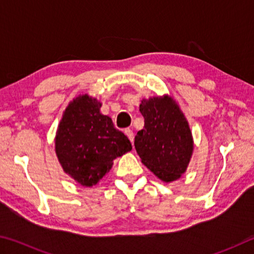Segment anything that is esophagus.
I'll list each match as a JSON object with an SVG mask.
<instances>
[{
    "label": "esophagus",
    "mask_w": 254,
    "mask_h": 254,
    "mask_svg": "<svg viewBox=\"0 0 254 254\" xmlns=\"http://www.w3.org/2000/svg\"><path fill=\"white\" fill-rule=\"evenodd\" d=\"M124 133H126V134L127 135L128 139H130V141H131V142L133 143V140H134V135H133V132H132V130H130V128H127V130L124 131Z\"/></svg>",
    "instance_id": "esophagus-1"
}]
</instances>
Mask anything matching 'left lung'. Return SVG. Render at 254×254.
<instances>
[{
    "mask_svg": "<svg viewBox=\"0 0 254 254\" xmlns=\"http://www.w3.org/2000/svg\"><path fill=\"white\" fill-rule=\"evenodd\" d=\"M140 112L144 127L136 133L134 147L143 165L165 183L186 173L194 140L186 117L169 95L142 98Z\"/></svg>",
    "mask_w": 254,
    "mask_h": 254,
    "instance_id": "1",
    "label": "left lung"
}]
</instances>
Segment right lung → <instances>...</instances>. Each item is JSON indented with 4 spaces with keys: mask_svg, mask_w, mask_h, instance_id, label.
<instances>
[{
    "mask_svg": "<svg viewBox=\"0 0 254 254\" xmlns=\"http://www.w3.org/2000/svg\"><path fill=\"white\" fill-rule=\"evenodd\" d=\"M102 103L88 94L72 100L58 124L55 151L65 173L84 187H93L111 170L114 159L131 151L127 136L101 113Z\"/></svg>",
    "mask_w": 254,
    "mask_h": 254,
    "instance_id": "add662e5",
    "label": "right lung"
}]
</instances>
